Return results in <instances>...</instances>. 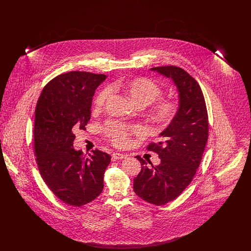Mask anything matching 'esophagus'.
I'll use <instances>...</instances> for the list:
<instances>
[{"mask_svg":"<svg viewBox=\"0 0 251 251\" xmlns=\"http://www.w3.org/2000/svg\"><path fill=\"white\" fill-rule=\"evenodd\" d=\"M127 157H128V156L125 155V154H122V153H120V152H115V153H113L112 159H113L114 161H116V160L125 159V158H127Z\"/></svg>","mask_w":251,"mask_h":251,"instance_id":"34e87169","label":"esophagus"}]
</instances>
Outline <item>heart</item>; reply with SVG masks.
Masks as SVG:
<instances>
[{
  "label": "heart",
  "instance_id": "obj_1",
  "mask_svg": "<svg viewBox=\"0 0 251 251\" xmlns=\"http://www.w3.org/2000/svg\"><path fill=\"white\" fill-rule=\"evenodd\" d=\"M112 89L122 90L137 106H147L153 102L150 114L151 120L159 126H167L175 119L179 103L169 98H159L162 95V88L153 80L147 77H136L130 80L115 83L100 89L94 99V110L99 112L106 105L112 96ZM105 136L117 147H124L129 143L132 135L143 134L144 128L140 125H129L120 121H108L103 127Z\"/></svg>",
  "mask_w": 251,
  "mask_h": 251
}]
</instances>
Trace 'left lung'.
<instances>
[{
    "mask_svg": "<svg viewBox=\"0 0 251 251\" xmlns=\"http://www.w3.org/2000/svg\"><path fill=\"white\" fill-rule=\"evenodd\" d=\"M151 71L171 78L179 98L175 119L160 133L163 141L147 146L159 155L160 165L148 167L140 156L135 157L141 171L133 179V191L145 201L160 206L177 199L194 179L208 140L209 124L201 88L188 72L175 66Z\"/></svg>",
    "mask_w": 251,
    "mask_h": 251,
    "instance_id": "8db88e82",
    "label": "left lung"
}]
</instances>
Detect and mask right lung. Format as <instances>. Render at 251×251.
Instances as JSON below:
<instances>
[{
    "label": "right lung",
    "mask_w": 251,
    "mask_h": 251,
    "mask_svg": "<svg viewBox=\"0 0 251 251\" xmlns=\"http://www.w3.org/2000/svg\"><path fill=\"white\" fill-rule=\"evenodd\" d=\"M104 74L70 72L50 80L35 111L34 153L39 173L60 201L74 207L91 202L103 189L111 156L99 150L89 157L75 151L74 132L85 130L96 88Z\"/></svg>",
    "instance_id": "1"
}]
</instances>
